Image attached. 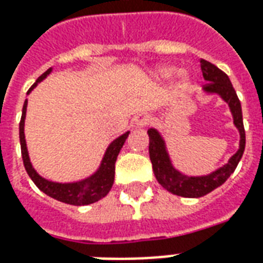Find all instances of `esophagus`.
Masks as SVG:
<instances>
[{
  "mask_svg": "<svg viewBox=\"0 0 263 263\" xmlns=\"http://www.w3.org/2000/svg\"><path fill=\"white\" fill-rule=\"evenodd\" d=\"M152 117L147 116V114H139L138 117H135L132 122H134V126L137 128H142V126H146L149 122H151Z\"/></svg>",
  "mask_w": 263,
  "mask_h": 263,
  "instance_id": "34e87169",
  "label": "esophagus"
}]
</instances>
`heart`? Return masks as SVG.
<instances>
[{"mask_svg": "<svg viewBox=\"0 0 263 263\" xmlns=\"http://www.w3.org/2000/svg\"><path fill=\"white\" fill-rule=\"evenodd\" d=\"M176 72V68L174 67H163L160 68L159 71H157V77L160 78H170L173 73ZM180 81L182 85H186V83L190 82V75L186 73V72H181L180 73Z\"/></svg>", "mask_w": 263, "mask_h": 263, "instance_id": "b5f03b06", "label": "heart"}]
</instances>
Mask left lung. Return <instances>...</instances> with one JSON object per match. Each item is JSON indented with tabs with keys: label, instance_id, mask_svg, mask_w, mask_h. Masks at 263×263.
<instances>
[{
	"label": "left lung",
	"instance_id": "obj_1",
	"mask_svg": "<svg viewBox=\"0 0 263 263\" xmlns=\"http://www.w3.org/2000/svg\"><path fill=\"white\" fill-rule=\"evenodd\" d=\"M201 69L203 79L208 82L203 85V90L211 95L212 93L219 95L230 107L234 125L240 132V147L224 166L219 167L211 174L190 177L174 168L170 156L167 153L164 139L161 138L157 129L151 128L147 131L149 156H151L152 167H153L156 180L164 190L174 195L184 196V198H201V196L216 190L217 186H220L221 184H224L226 180L234 173L235 167L241 160L244 149H246V131H244V124H242L241 103L237 97L234 87L231 85L230 79L221 69H219L216 65L206 60H201Z\"/></svg>",
	"mask_w": 263,
	"mask_h": 263
}]
</instances>
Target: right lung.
I'll return each mask as SVG.
<instances>
[{"mask_svg": "<svg viewBox=\"0 0 263 263\" xmlns=\"http://www.w3.org/2000/svg\"><path fill=\"white\" fill-rule=\"evenodd\" d=\"M51 72V68L43 73L42 77L39 78L36 82L33 83V86L29 89L28 95L32 92L36 87L39 82H42L44 78L47 77ZM26 107H28V100H25L22 108V118L19 122V139H21V151H22V159L23 166L28 171L29 177L36 184L40 191H43L46 195L51 196L54 199L60 202L68 203V205L82 206V205H90L95 202L100 201L102 198L110 192L114 182V174H116V160L118 153L121 151L122 145L125 143V139L129 135V132L122 134L121 137L110 143V146L107 147L104 157H103L102 164L97 168L95 174L87 177L85 180L78 181V182H67V184H61V182H52L42 176H39L36 170L33 168L30 159H29L28 147H26V141H25V117H26Z\"/></svg>", "mask_w": 263, "mask_h": 263, "instance_id": "right-lung-1", "label": "right lung"}]
</instances>
